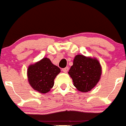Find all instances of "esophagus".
I'll list each match as a JSON object with an SVG mask.
<instances>
[{"label":"esophagus","instance_id":"34e87169","mask_svg":"<svg viewBox=\"0 0 126 126\" xmlns=\"http://www.w3.org/2000/svg\"><path fill=\"white\" fill-rule=\"evenodd\" d=\"M68 70H69L68 67H65V68L62 69V71H63V72H64V73H67V72L68 71Z\"/></svg>","mask_w":126,"mask_h":126}]
</instances>
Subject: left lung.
<instances>
[{"mask_svg":"<svg viewBox=\"0 0 126 126\" xmlns=\"http://www.w3.org/2000/svg\"><path fill=\"white\" fill-rule=\"evenodd\" d=\"M69 74L74 86L81 92H88L97 84L102 74L100 64L95 59L77 55Z\"/></svg>","mask_w":126,"mask_h":126,"instance_id":"1","label":"left lung"}]
</instances>
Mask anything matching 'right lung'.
Returning a JSON list of instances; mask_svg holds the SVG:
<instances>
[{"instance_id": "obj_1", "label": "right lung", "mask_w": 126, "mask_h": 126, "mask_svg": "<svg viewBox=\"0 0 126 126\" xmlns=\"http://www.w3.org/2000/svg\"><path fill=\"white\" fill-rule=\"evenodd\" d=\"M60 72L59 67L53 65L49 59L43 58L28 67L29 83L34 90L46 93L53 86L54 79Z\"/></svg>"}]
</instances>
